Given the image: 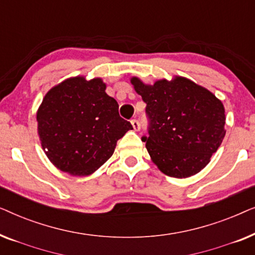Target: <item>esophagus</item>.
<instances>
[{
    "label": "esophagus",
    "mask_w": 255,
    "mask_h": 255,
    "mask_svg": "<svg viewBox=\"0 0 255 255\" xmlns=\"http://www.w3.org/2000/svg\"><path fill=\"white\" fill-rule=\"evenodd\" d=\"M131 124H132V127H133V130L134 131L140 130V123H139L137 120H132L131 121Z\"/></svg>",
    "instance_id": "esophagus-1"
}]
</instances>
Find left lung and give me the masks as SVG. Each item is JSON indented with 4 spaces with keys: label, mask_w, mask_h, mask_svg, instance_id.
<instances>
[{
    "label": "left lung",
    "mask_w": 255,
    "mask_h": 255,
    "mask_svg": "<svg viewBox=\"0 0 255 255\" xmlns=\"http://www.w3.org/2000/svg\"><path fill=\"white\" fill-rule=\"evenodd\" d=\"M146 103L148 137H142L153 163L166 175L186 179L210 162L225 137V109L210 90L183 76L146 85L131 78Z\"/></svg>",
    "instance_id": "obj_1"
}]
</instances>
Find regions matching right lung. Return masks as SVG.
<instances>
[{
    "mask_svg": "<svg viewBox=\"0 0 255 255\" xmlns=\"http://www.w3.org/2000/svg\"><path fill=\"white\" fill-rule=\"evenodd\" d=\"M106 88L101 78L74 76L52 87L38 108L41 147L62 172L90 175L114 154L118 139L132 130Z\"/></svg>",
    "mask_w": 255,
    "mask_h": 255,
    "instance_id": "add662e5",
    "label": "right lung"
}]
</instances>
